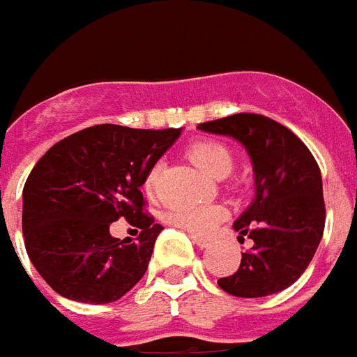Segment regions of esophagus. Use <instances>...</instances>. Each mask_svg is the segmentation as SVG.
<instances>
[{"instance_id": "34e87169", "label": "esophagus", "mask_w": 357, "mask_h": 357, "mask_svg": "<svg viewBox=\"0 0 357 357\" xmlns=\"http://www.w3.org/2000/svg\"><path fill=\"white\" fill-rule=\"evenodd\" d=\"M193 243L197 245V247H201V249H206V247H210L212 245V241L210 239H204V238H199V236H192Z\"/></svg>"}]
</instances>
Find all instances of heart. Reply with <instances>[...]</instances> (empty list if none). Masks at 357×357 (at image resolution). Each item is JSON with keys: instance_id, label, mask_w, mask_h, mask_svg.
<instances>
[{"instance_id": "1", "label": "heart", "mask_w": 357, "mask_h": 357, "mask_svg": "<svg viewBox=\"0 0 357 357\" xmlns=\"http://www.w3.org/2000/svg\"><path fill=\"white\" fill-rule=\"evenodd\" d=\"M190 160L204 171L210 178H225L232 171L234 156L227 145L219 142H199L192 145L188 151ZM162 173V164H155L145 176V188L147 192H153L158 184ZM225 208L215 202H206V204H195V206H181L173 208L167 213V221L175 227L188 230L192 234H210L215 228V225L225 218Z\"/></svg>"}]
</instances>
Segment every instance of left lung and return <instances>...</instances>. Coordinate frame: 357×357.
I'll return each mask as SVG.
<instances>
[{"label": "left lung", "mask_w": 357, "mask_h": 357, "mask_svg": "<svg viewBox=\"0 0 357 357\" xmlns=\"http://www.w3.org/2000/svg\"><path fill=\"white\" fill-rule=\"evenodd\" d=\"M243 145L255 171V199L234 221L252 247L241 264L219 278L228 295L258 298L295 284L312 261L324 232L323 176L306 145L284 125L259 114H234L197 127Z\"/></svg>", "instance_id": "8db88e82"}]
</instances>
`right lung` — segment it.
<instances>
[{
  "mask_svg": "<svg viewBox=\"0 0 357 357\" xmlns=\"http://www.w3.org/2000/svg\"><path fill=\"white\" fill-rule=\"evenodd\" d=\"M178 136L181 129L93 125L40 158L24 186L22 228L31 264L53 291L108 304L142 280L164 227L144 213L139 188ZM121 217L140 230L136 244L109 234Z\"/></svg>",
  "mask_w": 357,
  "mask_h": 357,
  "instance_id": "1",
  "label": "right lung"
}]
</instances>
